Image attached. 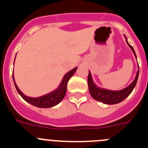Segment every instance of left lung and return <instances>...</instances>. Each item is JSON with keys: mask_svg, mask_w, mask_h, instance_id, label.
Listing matches in <instances>:
<instances>
[{"mask_svg": "<svg viewBox=\"0 0 148 148\" xmlns=\"http://www.w3.org/2000/svg\"><path fill=\"white\" fill-rule=\"evenodd\" d=\"M125 38H126V42L128 44V46L130 47V49L133 51L134 56L136 57L135 51L133 49V47L129 44V43L127 40V38L125 35ZM138 73H139V70L137 71L135 79L133 80V82L130 84V85L127 87L126 88L123 89L121 90H118V91H112V90H105V89H101L99 87H97L95 85L93 81H92V76L91 74L89 72L88 78H87V82H88V87H89V91L92 98L95 100L98 101H101V102L104 103V104H118V103L121 102L123 100H125L128 95H130L132 92L133 90L135 87L136 84L137 80H138Z\"/></svg>", "mask_w": 148, "mask_h": 148, "instance_id": "8db88e82", "label": "left lung"}]
</instances>
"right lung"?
Returning a JSON list of instances; mask_svg holds the SVG:
<instances>
[{
	"mask_svg": "<svg viewBox=\"0 0 148 148\" xmlns=\"http://www.w3.org/2000/svg\"><path fill=\"white\" fill-rule=\"evenodd\" d=\"M76 70L77 67H75L66 73V75L64 76V78H63L62 82H61V84H60L59 87H58V89H56V90L53 91V92H50V93L47 94V95H43V96H40V97L38 98L28 97V96L24 95V94L18 89V86H17L16 83H15V78H14L13 74L12 78L17 91H18V93L20 94L21 96L27 102L29 103V104H31L32 105L35 106V107H37V108H52V107H54V106L59 104L61 101L63 100V99L64 98L66 92V84H67L68 81L70 80V78L73 76V74H74L75 72L76 71Z\"/></svg>",
	"mask_w": 148,
	"mask_h": 148,
	"instance_id": "1",
	"label": "right lung"
}]
</instances>
